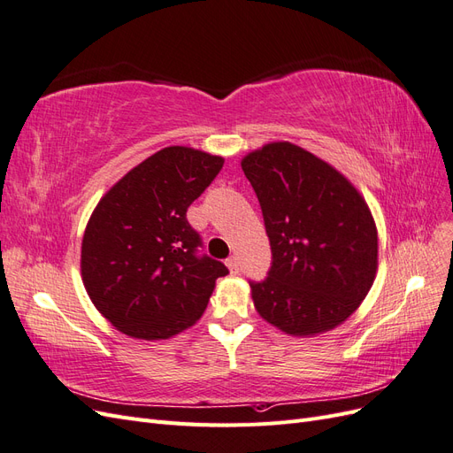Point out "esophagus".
Listing matches in <instances>:
<instances>
[{"label": "esophagus", "mask_w": 453, "mask_h": 453, "mask_svg": "<svg viewBox=\"0 0 453 453\" xmlns=\"http://www.w3.org/2000/svg\"><path fill=\"white\" fill-rule=\"evenodd\" d=\"M226 266H228V270H230V273H240V260H238V257H230L228 260H226Z\"/></svg>", "instance_id": "34e87169"}]
</instances>
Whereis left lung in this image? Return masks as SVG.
Returning a JSON list of instances; mask_svg holds the SVG:
<instances>
[{
    "instance_id": "left-lung-1",
    "label": "left lung",
    "mask_w": 453,
    "mask_h": 453,
    "mask_svg": "<svg viewBox=\"0 0 453 453\" xmlns=\"http://www.w3.org/2000/svg\"><path fill=\"white\" fill-rule=\"evenodd\" d=\"M266 226L272 266L250 281L260 318L293 336L331 331L376 278L378 232L365 198L331 164L289 142L242 160Z\"/></svg>"
}]
</instances>
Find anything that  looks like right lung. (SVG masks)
<instances>
[{
  "mask_svg": "<svg viewBox=\"0 0 453 453\" xmlns=\"http://www.w3.org/2000/svg\"><path fill=\"white\" fill-rule=\"evenodd\" d=\"M225 158L190 147L150 155L107 190L81 248L85 289L107 321L142 340H164L195 325L215 280L228 268L198 255L202 238L187 210Z\"/></svg>",
  "mask_w": 453,
  "mask_h": 453,
  "instance_id": "1",
  "label": "right lung"
}]
</instances>
